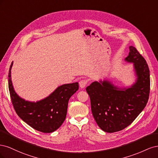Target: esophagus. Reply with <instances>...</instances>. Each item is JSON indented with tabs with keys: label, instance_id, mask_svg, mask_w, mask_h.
<instances>
[{
	"label": "esophagus",
	"instance_id": "1",
	"mask_svg": "<svg viewBox=\"0 0 158 158\" xmlns=\"http://www.w3.org/2000/svg\"><path fill=\"white\" fill-rule=\"evenodd\" d=\"M86 84H87V80H82L79 82V85L81 88H84Z\"/></svg>",
	"mask_w": 158,
	"mask_h": 158
}]
</instances>
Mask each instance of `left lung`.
<instances>
[{"mask_svg":"<svg viewBox=\"0 0 158 158\" xmlns=\"http://www.w3.org/2000/svg\"><path fill=\"white\" fill-rule=\"evenodd\" d=\"M125 60L133 64L135 82L118 87L108 79L95 81L86 88L92 114L102 131L112 133L125 128L146 106L150 94V70L135 47H129Z\"/></svg>","mask_w":158,"mask_h":158,"instance_id":"left-lung-1","label":"left lung"}]
</instances>
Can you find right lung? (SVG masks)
<instances>
[{"label":"right lung","instance_id":"obj_1","mask_svg":"<svg viewBox=\"0 0 158 158\" xmlns=\"http://www.w3.org/2000/svg\"><path fill=\"white\" fill-rule=\"evenodd\" d=\"M11 63L8 73V88L14 109L22 120L35 130L50 133L57 130L66 118L69 99L78 89V83L57 87L49 96L40 101L30 102L19 96L11 79Z\"/></svg>","mask_w":158,"mask_h":158}]
</instances>
